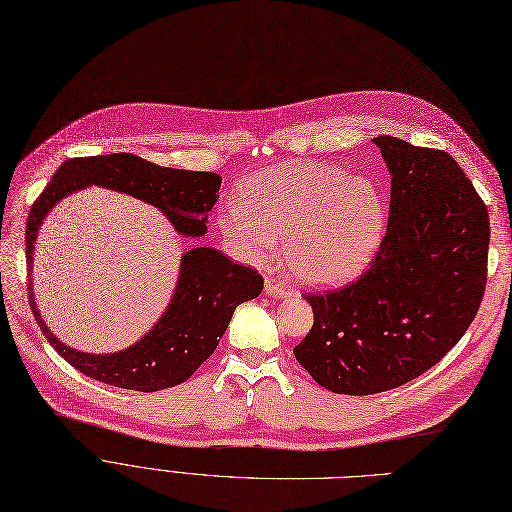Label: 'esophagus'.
Here are the masks:
<instances>
[{
    "instance_id": "1",
    "label": "esophagus",
    "mask_w": 512,
    "mask_h": 512,
    "mask_svg": "<svg viewBox=\"0 0 512 512\" xmlns=\"http://www.w3.org/2000/svg\"><path fill=\"white\" fill-rule=\"evenodd\" d=\"M264 291L269 296H273V298H287L289 296V289L283 285V283H279V281H275V279H271V277H266V281H264Z\"/></svg>"
}]
</instances>
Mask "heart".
Returning <instances> with one entry per match:
<instances>
[{"instance_id":"b5f03b06","label":"heart","mask_w":512,"mask_h":512,"mask_svg":"<svg viewBox=\"0 0 512 512\" xmlns=\"http://www.w3.org/2000/svg\"><path fill=\"white\" fill-rule=\"evenodd\" d=\"M216 227L250 264L269 260L277 237H285L291 275L308 285H335L377 250L385 200L369 177L325 162H287L241 181L237 202L218 208Z\"/></svg>"}]
</instances>
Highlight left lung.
Instances as JSON below:
<instances>
[{
  "label": "left lung",
  "instance_id": "8db88e82",
  "mask_svg": "<svg viewBox=\"0 0 512 512\" xmlns=\"http://www.w3.org/2000/svg\"><path fill=\"white\" fill-rule=\"evenodd\" d=\"M392 173L387 229L356 281L306 294L314 323L294 348L333 394L369 396L417 379L465 335L488 279L490 216L456 160L375 137Z\"/></svg>",
  "mask_w": 512,
  "mask_h": 512
}]
</instances>
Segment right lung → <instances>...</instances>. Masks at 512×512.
<instances>
[{
	"label": "right lung",
	"instance_id": "obj_1",
	"mask_svg": "<svg viewBox=\"0 0 512 512\" xmlns=\"http://www.w3.org/2000/svg\"><path fill=\"white\" fill-rule=\"evenodd\" d=\"M221 177L196 170L166 168L135 154H108L66 160L35 200L27 221V264L33 269L37 231L62 198L87 185L129 193L160 208L179 235L202 237L208 212L218 200ZM262 277L235 264L214 248H193L181 258L177 289L168 308L150 333L137 344L114 354H87L62 344L47 329L35 306L29 283L31 310L47 342L83 375L133 392H158L187 381L216 350L235 308L262 291Z\"/></svg>",
	"mask_w": 512,
	"mask_h": 512
}]
</instances>
